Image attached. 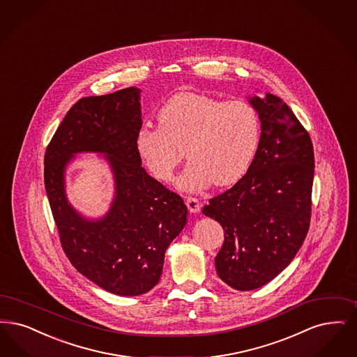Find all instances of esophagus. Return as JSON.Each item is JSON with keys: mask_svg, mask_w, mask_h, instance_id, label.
Here are the masks:
<instances>
[{"mask_svg": "<svg viewBox=\"0 0 357 357\" xmlns=\"http://www.w3.org/2000/svg\"><path fill=\"white\" fill-rule=\"evenodd\" d=\"M185 206L190 210V213H192V214H198L200 211L199 200L197 199V198L187 197L185 198Z\"/></svg>", "mask_w": 357, "mask_h": 357, "instance_id": "esophagus-1", "label": "esophagus"}]
</instances>
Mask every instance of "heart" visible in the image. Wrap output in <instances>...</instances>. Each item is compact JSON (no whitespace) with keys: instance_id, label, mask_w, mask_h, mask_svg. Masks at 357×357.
Here are the masks:
<instances>
[{"instance_id":"obj_1","label":"heart","mask_w":357,"mask_h":357,"mask_svg":"<svg viewBox=\"0 0 357 357\" xmlns=\"http://www.w3.org/2000/svg\"><path fill=\"white\" fill-rule=\"evenodd\" d=\"M159 125L139 128L135 146L151 174L172 182L176 167L190 159L178 179L182 191L197 192L214 182H238L251 166L260 141L257 110L244 100H216L179 93L158 113Z\"/></svg>"}]
</instances>
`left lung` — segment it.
Returning a JSON list of instances; mask_svg holds the SVG:
<instances>
[{
	"mask_svg": "<svg viewBox=\"0 0 357 357\" xmlns=\"http://www.w3.org/2000/svg\"><path fill=\"white\" fill-rule=\"evenodd\" d=\"M248 102L261 123L255 158L202 210L225 229L215 267L238 291L267 284L298 254L310 229L314 174L311 138L288 105L270 93Z\"/></svg>",
	"mask_w": 357,
	"mask_h": 357,
	"instance_id": "obj_1",
	"label": "left lung"
}]
</instances>
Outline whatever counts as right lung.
I'll list each match as a JSON object with an SVG mask.
<instances>
[{
  "mask_svg": "<svg viewBox=\"0 0 357 357\" xmlns=\"http://www.w3.org/2000/svg\"><path fill=\"white\" fill-rule=\"evenodd\" d=\"M141 89L86 97L65 115L45 153V188L66 257L119 296H138L159 283L166 250L187 223L183 199L141 166ZM82 152L103 155L115 179L111 208L98 220L78 213L66 195V167Z\"/></svg>",
  "mask_w": 357,
  "mask_h": 357,
  "instance_id": "1",
  "label": "right lung"
}]
</instances>
